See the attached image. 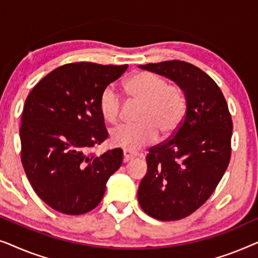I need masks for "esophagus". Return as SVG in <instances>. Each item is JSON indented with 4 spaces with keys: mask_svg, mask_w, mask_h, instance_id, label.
<instances>
[{
    "mask_svg": "<svg viewBox=\"0 0 258 258\" xmlns=\"http://www.w3.org/2000/svg\"><path fill=\"white\" fill-rule=\"evenodd\" d=\"M137 156H139V153H137V151H133L128 149L123 150V162H128Z\"/></svg>",
    "mask_w": 258,
    "mask_h": 258,
    "instance_id": "1",
    "label": "esophagus"
}]
</instances>
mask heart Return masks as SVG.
I'll return each mask as SVG.
<instances>
[{
    "label": "heart",
    "mask_w": 258,
    "mask_h": 258,
    "mask_svg": "<svg viewBox=\"0 0 258 258\" xmlns=\"http://www.w3.org/2000/svg\"><path fill=\"white\" fill-rule=\"evenodd\" d=\"M125 91L133 101L142 103L136 124H122L110 132L115 147L136 150L156 142L158 132L170 136L181 125L186 102L182 89L169 84L163 76L154 73H139L125 82ZM123 100L115 86L105 87L100 95L98 108L105 121L116 123L121 115Z\"/></svg>",
    "instance_id": "obj_1"
}]
</instances>
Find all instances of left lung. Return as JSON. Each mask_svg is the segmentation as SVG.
Listing matches in <instances>:
<instances>
[{
  "label": "left lung",
  "instance_id": "obj_1",
  "mask_svg": "<svg viewBox=\"0 0 258 258\" xmlns=\"http://www.w3.org/2000/svg\"><path fill=\"white\" fill-rule=\"evenodd\" d=\"M165 76L184 93L186 110L170 140L149 149L147 174L137 199L149 216L176 221L189 216L209 199L227 170L232 121L215 81L183 61L139 66Z\"/></svg>",
  "mask_w": 258,
  "mask_h": 258
}]
</instances>
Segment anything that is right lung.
<instances>
[{
  "instance_id": "obj_1",
  "label": "right lung",
  "mask_w": 258,
  "mask_h": 258,
  "mask_svg": "<svg viewBox=\"0 0 258 258\" xmlns=\"http://www.w3.org/2000/svg\"><path fill=\"white\" fill-rule=\"evenodd\" d=\"M128 66L80 62L58 67L33 88L20 129L21 161L31 186L49 207L67 215L93 210L121 167L119 148L88 155L107 140L98 101Z\"/></svg>"
}]
</instances>
